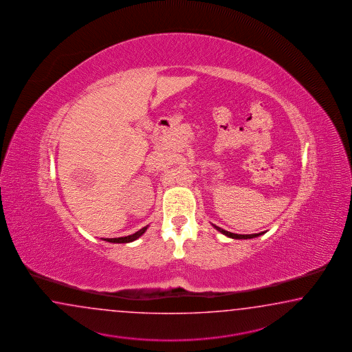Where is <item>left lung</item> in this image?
Listing matches in <instances>:
<instances>
[{
  "mask_svg": "<svg viewBox=\"0 0 352 352\" xmlns=\"http://www.w3.org/2000/svg\"><path fill=\"white\" fill-rule=\"evenodd\" d=\"M213 227L219 231L221 234H226L227 237H231V239H254V237H258L260 234H264V232H258V234H232V232H228L226 230H223V228H221V227L216 226V225H213Z\"/></svg>",
  "mask_w": 352,
  "mask_h": 352,
  "instance_id": "8db88e82",
  "label": "left lung"
}]
</instances>
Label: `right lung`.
Segmentation results:
<instances>
[{"label": "right lung", "mask_w": 352, "mask_h": 352, "mask_svg": "<svg viewBox=\"0 0 352 352\" xmlns=\"http://www.w3.org/2000/svg\"><path fill=\"white\" fill-rule=\"evenodd\" d=\"M148 226L142 227L141 230H139L138 232H135L133 234H129V236H125V237H115V239H104L106 241H109V243H133L135 240H138L140 236H142V234L148 230Z\"/></svg>", "instance_id": "right-lung-1"}]
</instances>
